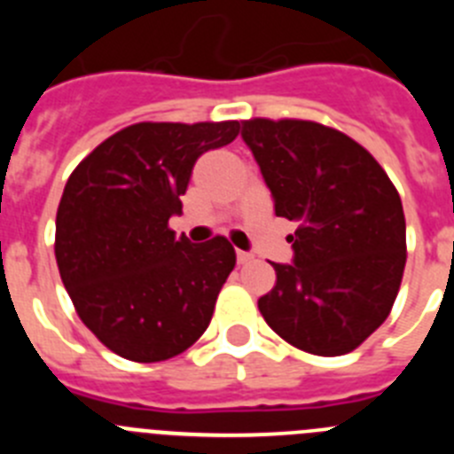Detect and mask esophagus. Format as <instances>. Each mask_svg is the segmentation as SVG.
<instances>
[{"label": "esophagus", "instance_id": "esophagus-1", "mask_svg": "<svg viewBox=\"0 0 454 454\" xmlns=\"http://www.w3.org/2000/svg\"><path fill=\"white\" fill-rule=\"evenodd\" d=\"M252 259H254V256H252L250 252H243V250L236 252V262H239V263H250Z\"/></svg>", "mask_w": 454, "mask_h": 454}]
</instances>
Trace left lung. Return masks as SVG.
<instances>
[{"instance_id": "8db88e82", "label": "left lung", "mask_w": 454, "mask_h": 454, "mask_svg": "<svg viewBox=\"0 0 454 454\" xmlns=\"http://www.w3.org/2000/svg\"><path fill=\"white\" fill-rule=\"evenodd\" d=\"M275 214L298 223L293 263L259 298L270 330L298 350L339 356L359 348L391 314L407 262L400 195L356 140L295 118L243 120Z\"/></svg>"}]
</instances>
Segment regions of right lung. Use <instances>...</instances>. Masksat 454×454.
Listing matches in <instances>:
<instances>
[{"instance_id": "1", "label": "right lung", "mask_w": 454, "mask_h": 454, "mask_svg": "<svg viewBox=\"0 0 454 454\" xmlns=\"http://www.w3.org/2000/svg\"><path fill=\"white\" fill-rule=\"evenodd\" d=\"M224 122H136L72 170L56 211L54 254L79 318L138 364L182 355L211 323L236 266L224 236L192 246L168 227L198 156L239 136Z\"/></svg>"}]
</instances>
